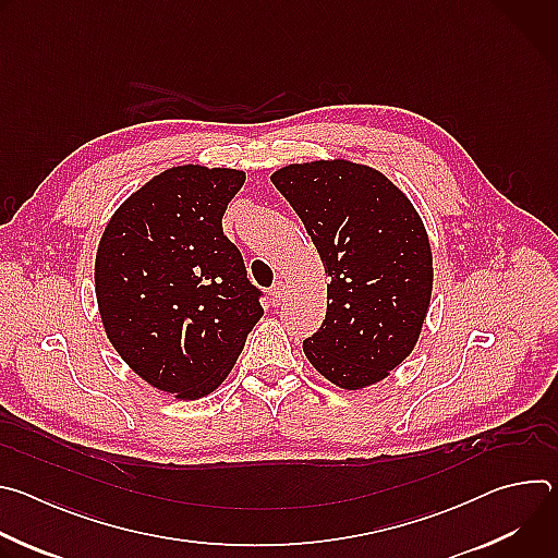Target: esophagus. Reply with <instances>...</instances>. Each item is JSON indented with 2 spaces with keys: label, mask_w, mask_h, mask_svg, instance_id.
Instances as JSON below:
<instances>
[{
  "label": "esophagus",
  "mask_w": 558,
  "mask_h": 558,
  "mask_svg": "<svg viewBox=\"0 0 558 558\" xmlns=\"http://www.w3.org/2000/svg\"><path fill=\"white\" fill-rule=\"evenodd\" d=\"M271 300H274V304H280L284 300V282H276L271 287Z\"/></svg>",
  "instance_id": "34e87169"
}]
</instances>
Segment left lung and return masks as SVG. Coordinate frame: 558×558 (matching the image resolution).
I'll list each match as a JSON object with an SVG mask.
<instances>
[{
    "label": "left lung",
    "instance_id": "obj_1",
    "mask_svg": "<svg viewBox=\"0 0 558 558\" xmlns=\"http://www.w3.org/2000/svg\"><path fill=\"white\" fill-rule=\"evenodd\" d=\"M320 254L327 317L302 351L344 390L390 375L415 349L433 295V252L409 196L349 158L291 163L271 174Z\"/></svg>",
    "mask_w": 558,
    "mask_h": 558
}]
</instances>
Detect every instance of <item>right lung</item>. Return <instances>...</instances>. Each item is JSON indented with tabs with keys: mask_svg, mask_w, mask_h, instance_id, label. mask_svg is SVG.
Returning a JSON list of instances; mask_svg holds the SVG:
<instances>
[{
	"mask_svg": "<svg viewBox=\"0 0 558 558\" xmlns=\"http://www.w3.org/2000/svg\"><path fill=\"white\" fill-rule=\"evenodd\" d=\"M243 183V170L168 168L101 233L95 293L106 336L141 379L177 400L214 392L265 313L241 252L222 235Z\"/></svg>",
	"mask_w": 558,
	"mask_h": 558,
	"instance_id": "right-lung-1",
	"label": "right lung"
}]
</instances>
